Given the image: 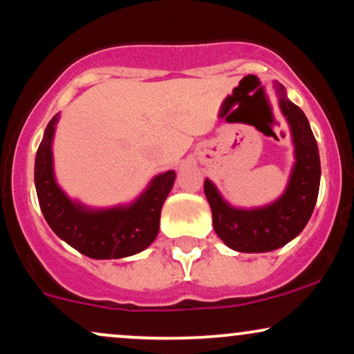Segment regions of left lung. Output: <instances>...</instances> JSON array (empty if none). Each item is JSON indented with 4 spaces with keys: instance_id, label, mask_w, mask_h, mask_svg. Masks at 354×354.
I'll list each match as a JSON object with an SVG mask.
<instances>
[{
    "instance_id": "left-lung-1",
    "label": "left lung",
    "mask_w": 354,
    "mask_h": 354,
    "mask_svg": "<svg viewBox=\"0 0 354 354\" xmlns=\"http://www.w3.org/2000/svg\"><path fill=\"white\" fill-rule=\"evenodd\" d=\"M279 108L290 123L296 163L290 185L278 201L258 209L231 208L209 180L205 194L213 213L214 231L231 250L265 253L278 250L301 233L310 221L319 191V153L304 113L288 100L283 84L276 83Z\"/></svg>"
}]
</instances>
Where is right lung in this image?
I'll return each mask as SVG.
<instances>
[{"label":"right lung","instance_id":"right-lung-1","mask_svg":"<svg viewBox=\"0 0 354 354\" xmlns=\"http://www.w3.org/2000/svg\"><path fill=\"white\" fill-rule=\"evenodd\" d=\"M58 115L48 123L35 160V185L50 228L80 253L95 259L126 258L143 251L156 238L160 214L176 173L158 174L131 206L91 211L73 203L53 174L51 141Z\"/></svg>","mask_w":354,"mask_h":354}]
</instances>
